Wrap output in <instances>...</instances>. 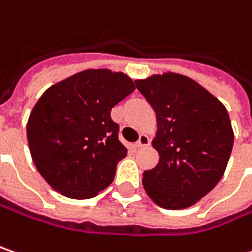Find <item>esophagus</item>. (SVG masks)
Segmentation results:
<instances>
[{"mask_svg": "<svg viewBox=\"0 0 252 252\" xmlns=\"http://www.w3.org/2000/svg\"><path fill=\"white\" fill-rule=\"evenodd\" d=\"M148 145H151V140H150V137H147V135H144V134H141L140 138L137 141V147H148Z\"/></svg>", "mask_w": 252, "mask_h": 252, "instance_id": "obj_1", "label": "esophagus"}]
</instances>
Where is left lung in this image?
<instances>
[{
	"mask_svg": "<svg viewBox=\"0 0 252 252\" xmlns=\"http://www.w3.org/2000/svg\"><path fill=\"white\" fill-rule=\"evenodd\" d=\"M135 85L157 114L159 161L142 185L157 205L183 210L207 195L227 168L234 132L225 107L194 80L165 72Z\"/></svg>",
	"mask_w": 252,
	"mask_h": 252,
	"instance_id": "1",
	"label": "left lung"
}]
</instances>
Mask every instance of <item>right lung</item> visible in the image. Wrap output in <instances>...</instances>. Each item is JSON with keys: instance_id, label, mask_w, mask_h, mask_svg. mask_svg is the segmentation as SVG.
Wrapping results in <instances>:
<instances>
[{"instance_id": "obj_1", "label": "right lung", "mask_w": 252, "mask_h": 252, "mask_svg": "<svg viewBox=\"0 0 252 252\" xmlns=\"http://www.w3.org/2000/svg\"><path fill=\"white\" fill-rule=\"evenodd\" d=\"M135 90L123 72L85 69L50 87L30 114L27 138L38 172L68 198L95 197L126 156L111 108Z\"/></svg>"}]
</instances>
